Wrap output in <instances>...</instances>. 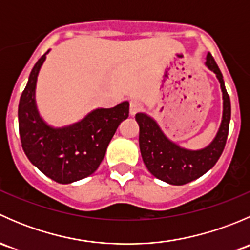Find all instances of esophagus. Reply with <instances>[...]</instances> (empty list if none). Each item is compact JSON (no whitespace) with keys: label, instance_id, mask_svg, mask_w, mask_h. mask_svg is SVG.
<instances>
[{"label":"esophagus","instance_id":"1","mask_svg":"<svg viewBox=\"0 0 250 250\" xmlns=\"http://www.w3.org/2000/svg\"><path fill=\"white\" fill-rule=\"evenodd\" d=\"M143 107H144V105H143V103L140 102V100H138V99L130 100V105H129L130 115H135V113L139 112V111L143 109Z\"/></svg>","mask_w":250,"mask_h":250}]
</instances>
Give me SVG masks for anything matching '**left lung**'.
Listing matches in <instances>:
<instances>
[{
    "label": "left lung",
    "instance_id": "left-lung-1",
    "mask_svg": "<svg viewBox=\"0 0 250 250\" xmlns=\"http://www.w3.org/2000/svg\"><path fill=\"white\" fill-rule=\"evenodd\" d=\"M206 65L220 82L223 92V120L216 137L202 150H186L174 144L163 134L155 120L145 113H137L139 123V146L141 157L148 172L170 185H184L196 180L214 167L223 153L228 140L231 118L230 97L226 92L220 69L210 53L207 54Z\"/></svg>",
    "mask_w": 250,
    "mask_h": 250
}]
</instances>
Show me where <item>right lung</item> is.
<instances>
[{
  "label": "right lung",
  "instance_id": "add662e5",
  "mask_svg": "<svg viewBox=\"0 0 250 250\" xmlns=\"http://www.w3.org/2000/svg\"><path fill=\"white\" fill-rule=\"evenodd\" d=\"M46 54L35 64L20 97V141L30 162L44 175L59 184H71L98 169L116 129L129 116V103L93 110L80 122L67 127H50L39 115L35 102L37 76Z\"/></svg>",
  "mask_w": 250,
  "mask_h": 250
}]
</instances>
